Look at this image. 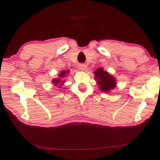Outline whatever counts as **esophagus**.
<instances>
[{"mask_svg":"<svg viewBox=\"0 0 160 160\" xmlns=\"http://www.w3.org/2000/svg\"><path fill=\"white\" fill-rule=\"evenodd\" d=\"M78 67H79V69L82 70V71H85V69H86V65L84 64H79V65H78Z\"/></svg>","mask_w":160,"mask_h":160,"instance_id":"esophagus-1","label":"esophagus"}]
</instances>
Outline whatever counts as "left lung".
Here are the masks:
<instances>
[{
	"label": "left lung",
	"instance_id": "left-lung-1",
	"mask_svg": "<svg viewBox=\"0 0 160 160\" xmlns=\"http://www.w3.org/2000/svg\"><path fill=\"white\" fill-rule=\"evenodd\" d=\"M95 79L98 80L100 89L104 92H108L111 89L114 88L116 82L114 78L110 76L106 71H104L102 68H98L95 71Z\"/></svg>",
	"mask_w": 160,
	"mask_h": 160
}]
</instances>
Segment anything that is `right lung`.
I'll use <instances>...</instances> for the list:
<instances>
[{
  "mask_svg": "<svg viewBox=\"0 0 160 160\" xmlns=\"http://www.w3.org/2000/svg\"><path fill=\"white\" fill-rule=\"evenodd\" d=\"M68 71H67V73H68ZM65 73H66V71H62L59 76H60V78H63L65 76ZM53 82L54 84H55L58 85V84H62V83H63V81H62V79H61V78H58V79H57V78H56L55 80H53V82Z\"/></svg>",
  "mask_w": 160,
  "mask_h": 160,
  "instance_id": "obj_1",
  "label": "right lung"
}]
</instances>
